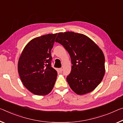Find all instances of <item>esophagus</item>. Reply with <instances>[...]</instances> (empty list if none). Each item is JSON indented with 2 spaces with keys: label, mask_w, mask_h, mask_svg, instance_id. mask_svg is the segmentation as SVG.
I'll list each match as a JSON object with an SVG mask.
<instances>
[{
  "label": "esophagus",
  "mask_w": 123,
  "mask_h": 123,
  "mask_svg": "<svg viewBox=\"0 0 123 123\" xmlns=\"http://www.w3.org/2000/svg\"><path fill=\"white\" fill-rule=\"evenodd\" d=\"M62 71H63V69H62V68H59V71H60V72H62Z\"/></svg>",
  "instance_id": "obj_1"
}]
</instances>
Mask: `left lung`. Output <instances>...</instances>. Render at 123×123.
<instances>
[{
    "label": "left lung",
    "mask_w": 123,
    "mask_h": 123,
    "mask_svg": "<svg viewBox=\"0 0 123 123\" xmlns=\"http://www.w3.org/2000/svg\"><path fill=\"white\" fill-rule=\"evenodd\" d=\"M56 42L68 52L72 69L67 81L78 95L90 92L98 86L105 73V59L101 49L83 34L73 32L59 33Z\"/></svg>",
    "instance_id": "left-lung-1"
}]
</instances>
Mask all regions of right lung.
I'll list each match as a JSON object with an SVG mask.
<instances>
[{"mask_svg":"<svg viewBox=\"0 0 123 123\" xmlns=\"http://www.w3.org/2000/svg\"><path fill=\"white\" fill-rule=\"evenodd\" d=\"M57 33L48 34L31 40L18 60V71L24 86L37 95L51 92L57 73L51 67V50Z\"/></svg>","mask_w":123,"mask_h":123,"instance_id":"1","label":"right lung"}]
</instances>
